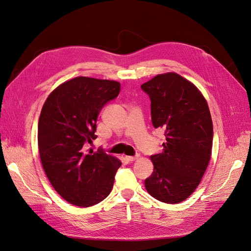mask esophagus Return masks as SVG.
Masks as SVG:
<instances>
[{
  "instance_id": "obj_1",
  "label": "esophagus",
  "mask_w": 251,
  "mask_h": 251,
  "mask_svg": "<svg viewBox=\"0 0 251 251\" xmlns=\"http://www.w3.org/2000/svg\"><path fill=\"white\" fill-rule=\"evenodd\" d=\"M139 158V155H136V156H126V159L127 161H135L137 160V159Z\"/></svg>"
}]
</instances>
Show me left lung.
Returning a JSON list of instances; mask_svg holds the SVG:
<instances>
[{
  "label": "left lung",
  "instance_id": "1",
  "mask_svg": "<svg viewBox=\"0 0 251 251\" xmlns=\"http://www.w3.org/2000/svg\"><path fill=\"white\" fill-rule=\"evenodd\" d=\"M151 98V123L165 130L162 153L151 156L153 174L144 185L155 199L176 204L198 187L212 148V120L206 100L178 73L158 74L141 85Z\"/></svg>",
  "mask_w": 251,
  "mask_h": 251
}]
</instances>
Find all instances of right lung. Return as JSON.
<instances>
[{
	"instance_id": "1",
	"label": "right lung",
	"mask_w": 251,
	"mask_h": 251,
	"mask_svg": "<svg viewBox=\"0 0 251 251\" xmlns=\"http://www.w3.org/2000/svg\"><path fill=\"white\" fill-rule=\"evenodd\" d=\"M119 91L118 81L78 76L60 83L42 108L37 143L43 169L57 194L76 206L100 203L113 188L121 161L83 146L96 139L100 112Z\"/></svg>"
}]
</instances>
